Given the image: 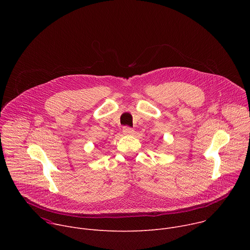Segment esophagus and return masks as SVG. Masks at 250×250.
<instances>
[{
  "label": "esophagus",
  "instance_id": "34e87169",
  "mask_svg": "<svg viewBox=\"0 0 250 250\" xmlns=\"http://www.w3.org/2000/svg\"><path fill=\"white\" fill-rule=\"evenodd\" d=\"M123 132H124L125 134H126V135H131V134H133L134 130H133L132 128L128 127V126H125V127L123 128Z\"/></svg>",
  "mask_w": 250,
  "mask_h": 250
}]
</instances>
